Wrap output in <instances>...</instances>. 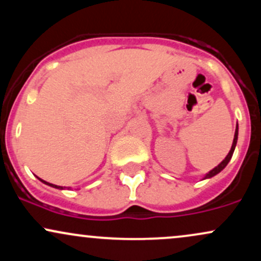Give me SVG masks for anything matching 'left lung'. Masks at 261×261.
Wrapping results in <instances>:
<instances>
[{"label":"left lung","instance_id":"left-lung-1","mask_svg":"<svg viewBox=\"0 0 261 261\" xmlns=\"http://www.w3.org/2000/svg\"><path fill=\"white\" fill-rule=\"evenodd\" d=\"M237 140H238V124H237V127H236V133H234V139H233V143H232V147H230V151L228 152V154H227V157L224 158V160L221 162L220 164L216 167V168H214L212 170H210V172L207 173V174L205 175V178L203 179H207V178H212L214 175L218 174V173L222 170L224 167L228 164V162L230 161V158H232L233 155V152H234V148H236V145H237Z\"/></svg>","mask_w":261,"mask_h":261}]
</instances>
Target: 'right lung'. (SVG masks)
Returning a JSON list of instances; mask_svg holds the SVG:
<instances>
[{
    "instance_id": "1",
    "label": "right lung",
    "mask_w": 261,
    "mask_h": 261,
    "mask_svg": "<svg viewBox=\"0 0 261 261\" xmlns=\"http://www.w3.org/2000/svg\"><path fill=\"white\" fill-rule=\"evenodd\" d=\"M39 180H40V181H43L44 184L49 185V187H53V188H56V189H64V188H62V187H59V185H54V184H50V182L45 181V180H43V179H40V178H39Z\"/></svg>"
}]
</instances>
